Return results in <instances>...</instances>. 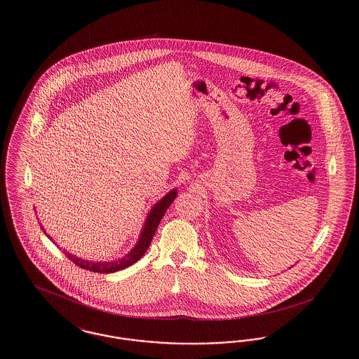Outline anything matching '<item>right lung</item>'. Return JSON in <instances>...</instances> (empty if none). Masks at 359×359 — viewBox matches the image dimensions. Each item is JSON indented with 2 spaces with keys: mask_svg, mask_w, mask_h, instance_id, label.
<instances>
[{
  "mask_svg": "<svg viewBox=\"0 0 359 359\" xmlns=\"http://www.w3.org/2000/svg\"><path fill=\"white\" fill-rule=\"evenodd\" d=\"M176 196H177V189L173 188L165 196H163L157 203H154V207L151 208V211L148 212V215L145 218V223H144V226L141 229V233H140V237H138V241H137L135 248L128 255H125L122 258H120V259H114V261H97L95 262V261H88V259H83L81 257L74 256L71 253H67V250H65V255L69 257V259L75 265L81 266L82 269H86V271L95 272V273H114V272H118V271H122V269L136 264L137 261L144 256L145 252L148 250L158 223L163 219L165 211L168 210V207L172 205V202L175 201ZM40 227L46 233L44 227L43 226H40ZM46 236L52 241L51 237L47 233H46Z\"/></svg>",
  "mask_w": 359,
  "mask_h": 359,
  "instance_id": "1",
  "label": "right lung"
}]
</instances>
